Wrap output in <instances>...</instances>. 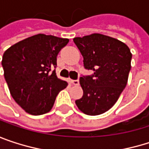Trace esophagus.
<instances>
[{
	"mask_svg": "<svg viewBox=\"0 0 149 149\" xmlns=\"http://www.w3.org/2000/svg\"><path fill=\"white\" fill-rule=\"evenodd\" d=\"M72 84L73 85H78V84H79V80H78V79L72 80Z\"/></svg>",
	"mask_w": 149,
	"mask_h": 149,
	"instance_id": "esophagus-1",
	"label": "esophagus"
}]
</instances>
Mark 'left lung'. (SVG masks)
Here are the masks:
<instances>
[{"label": "left lung", "mask_w": 149, "mask_h": 149, "mask_svg": "<svg viewBox=\"0 0 149 149\" xmlns=\"http://www.w3.org/2000/svg\"><path fill=\"white\" fill-rule=\"evenodd\" d=\"M73 41L84 57V67L93 71L79 78L84 95L75 101L86 115L97 116L109 110L116 103L126 87L131 68L130 48L114 38L94 33Z\"/></svg>", "instance_id": "1"}]
</instances>
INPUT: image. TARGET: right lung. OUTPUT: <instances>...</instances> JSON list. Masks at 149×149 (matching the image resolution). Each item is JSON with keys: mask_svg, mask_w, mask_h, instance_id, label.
Returning a JSON list of instances; mask_svg holds the SVG:
<instances>
[{"mask_svg": "<svg viewBox=\"0 0 149 149\" xmlns=\"http://www.w3.org/2000/svg\"><path fill=\"white\" fill-rule=\"evenodd\" d=\"M68 39L37 34L9 47L1 65L15 101L26 112L39 116L52 108L67 83L56 75L57 56Z\"/></svg>", "mask_w": 149, "mask_h": 149, "instance_id": "add662e5", "label": "right lung"}]
</instances>
